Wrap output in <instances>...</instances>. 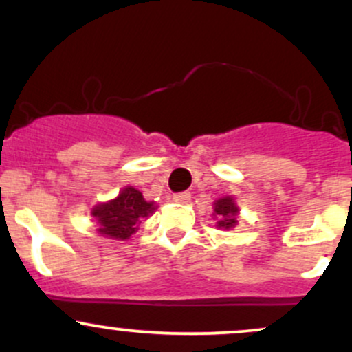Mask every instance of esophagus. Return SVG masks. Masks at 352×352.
<instances>
[{
  "instance_id": "1",
  "label": "esophagus",
  "mask_w": 352,
  "mask_h": 352,
  "mask_svg": "<svg viewBox=\"0 0 352 352\" xmlns=\"http://www.w3.org/2000/svg\"><path fill=\"white\" fill-rule=\"evenodd\" d=\"M188 200H190V192H180L173 195V201H177V204H185V201Z\"/></svg>"
}]
</instances>
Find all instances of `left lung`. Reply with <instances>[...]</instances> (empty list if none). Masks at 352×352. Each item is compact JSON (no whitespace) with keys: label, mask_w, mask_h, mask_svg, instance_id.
<instances>
[{"label":"left lung","mask_w":352,"mask_h":352,"mask_svg":"<svg viewBox=\"0 0 352 352\" xmlns=\"http://www.w3.org/2000/svg\"><path fill=\"white\" fill-rule=\"evenodd\" d=\"M236 213H238V207L235 205L233 199L230 197H225V199H220L215 201V215L218 218L217 227L230 230L233 228L238 223L236 220Z\"/></svg>","instance_id":"left-lung-1"}]
</instances>
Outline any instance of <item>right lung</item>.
Returning <instances> with one entry per match:
<instances>
[{"label":"right lung","mask_w":352,"mask_h":352,"mask_svg":"<svg viewBox=\"0 0 352 352\" xmlns=\"http://www.w3.org/2000/svg\"><path fill=\"white\" fill-rule=\"evenodd\" d=\"M153 210L152 201H145L139 190L127 187L116 200L98 205L92 215L99 223V233L114 240H127L139 228L140 218L148 217Z\"/></svg>","instance_id":"obj_1"}]
</instances>
